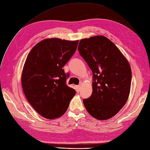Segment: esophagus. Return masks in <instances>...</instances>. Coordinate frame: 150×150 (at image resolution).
<instances>
[{"label": "esophagus", "mask_w": 150, "mask_h": 150, "mask_svg": "<svg viewBox=\"0 0 150 150\" xmlns=\"http://www.w3.org/2000/svg\"><path fill=\"white\" fill-rule=\"evenodd\" d=\"M81 86L80 85H78V86H76V90L77 92H79L81 90Z\"/></svg>", "instance_id": "34e87169"}]
</instances>
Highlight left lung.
<instances>
[{"instance_id":"8db88e82","label":"left lung","mask_w":150,"mask_h":150,"mask_svg":"<svg viewBox=\"0 0 150 150\" xmlns=\"http://www.w3.org/2000/svg\"><path fill=\"white\" fill-rule=\"evenodd\" d=\"M78 50L93 72L92 95L83 100L87 112L98 120L115 115L128 100L131 66L122 52L102 35L80 40Z\"/></svg>"}]
</instances>
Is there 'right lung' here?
Instances as JSON below:
<instances>
[{
    "mask_svg": "<svg viewBox=\"0 0 150 150\" xmlns=\"http://www.w3.org/2000/svg\"><path fill=\"white\" fill-rule=\"evenodd\" d=\"M79 40L46 38L28 54L21 74L26 98L42 117L54 119L63 115L76 91L67 86L62 67L74 54Z\"/></svg>",
    "mask_w": 150,
    "mask_h": 150,
    "instance_id": "add662e5",
    "label": "right lung"
}]
</instances>
